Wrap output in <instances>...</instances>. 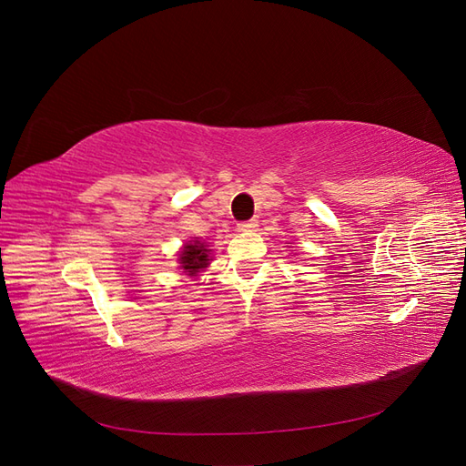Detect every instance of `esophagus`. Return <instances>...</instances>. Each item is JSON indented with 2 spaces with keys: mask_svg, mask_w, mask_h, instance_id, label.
<instances>
[{
  "mask_svg": "<svg viewBox=\"0 0 466 466\" xmlns=\"http://www.w3.org/2000/svg\"><path fill=\"white\" fill-rule=\"evenodd\" d=\"M258 228V221L257 219H248V221H241V223H237V229L238 231H255Z\"/></svg>",
  "mask_w": 466,
  "mask_h": 466,
  "instance_id": "34e87169",
  "label": "esophagus"
}]
</instances>
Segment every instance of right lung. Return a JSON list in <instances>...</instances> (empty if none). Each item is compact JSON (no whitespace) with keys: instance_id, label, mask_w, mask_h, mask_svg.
Returning <instances> with one entry per match:
<instances>
[{"instance_id":"right-lung-1","label":"right lung","mask_w":466,"mask_h":466,"mask_svg":"<svg viewBox=\"0 0 466 466\" xmlns=\"http://www.w3.org/2000/svg\"><path fill=\"white\" fill-rule=\"evenodd\" d=\"M208 255H209V250L200 241L188 243L180 252V266L185 268L187 272L196 274L198 270H202V268L208 266V262H209Z\"/></svg>"}]
</instances>
